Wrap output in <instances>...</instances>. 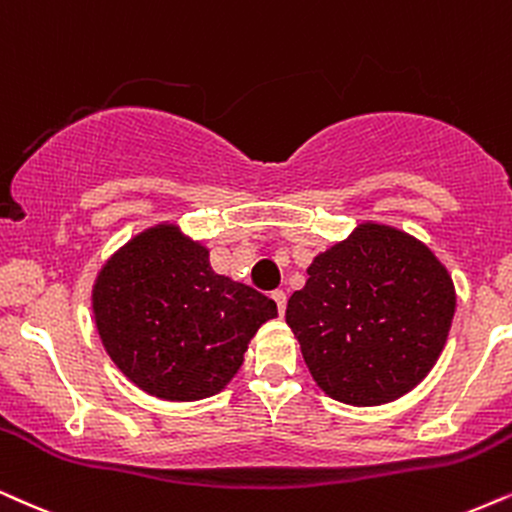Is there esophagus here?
I'll use <instances>...</instances> for the list:
<instances>
[{"instance_id": "1", "label": "esophagus", "mask_w": 512, "mask_h": 512, "mask_svg": "<svg viewBox=\"0 0 512 512\" xmlns=\"http://www.w3.org/2000/svg\"><path fill=\"white\" fill-rule=\"evenodd\" d=\"M271 297H274V302H276V306H278V313H285V304H288V297H285V292L283 290H274L271 292Z\"/></svg>"}]
</instances>
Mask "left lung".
<instances>
[{"instance_id": "8db88e82", "label": "left lung", "mask_w": 512, "mask_h": 512, "mask_svg": "<svg viewBox=\"0 0 512 512\" xmlns=\"http://www.w3.org/2000/svg\"><path fill=\"white\" fill-rule=\"evenodd\" d=\"M285 320L316 384L346 405L391 403L431 372L454 318L447 269L384 224H360L320 252Z\"/></svg>"}]
</instances>
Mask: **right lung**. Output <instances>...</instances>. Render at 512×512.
<instances>
[{"label": "right lung", "mask_w": 512, "mask_h": 512, "mask_svg": "<svg viewBox=\"0 0 512 512\" xmlns=\"http://www.w3.org/2000/svg\"><path fill=\"white\" fill-rule=\"evenodd\" d=\"M100 339L114 365L163 400L215 395L243 365L276 302L210 269L208 250L159 224L128 241L93 288Z\"/></svg>", "instance_id": "add662e5"}]
</instances>
